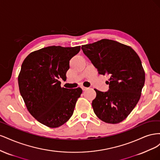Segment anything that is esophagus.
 <instances>
[{"instance_id":"1","label":"esophagus","mask_w":160,"mask_h":160,"mask_svg":"<svg viewBox=\"0 0 160 160\" xmlns=\"http://www.w3.org/2000/svg\"><path fill=\"white\" fill-rule=\"evenodd\" d=\"M81 88H82V89H83V91H85V90H87V89H88V88H85V87H84V86H83V85H81Z\"/></svg>"}]
</instances>
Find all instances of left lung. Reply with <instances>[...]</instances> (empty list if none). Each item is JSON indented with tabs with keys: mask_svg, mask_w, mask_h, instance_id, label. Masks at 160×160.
<instances>
[{
	"mask_svg": "<svg viewBox=\"0 0 160 160\" xmlns=\"http://www.w3.org/2000/svg\"><path fill=\"white\" fill-rule=\"evenodd\" d=\"M81 49L99 74L110 77L107 92L95 89L96 98L92 101L94 113L105 123L122 122L142 95L145 71L139 57L131 47L107 38L82 45Z\"/></svg>",
	"mask_w": 160,
	"mask_h": 160,
	"instance_id": "1",
	"label": "left lung"
}]
</instances>
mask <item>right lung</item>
Segmentation results:
<instances>
[{
  "mask_svg": "<svg viewBox=\"0 0 160 160\" xmlns=\"http://www.w3.org/2000/svg\"><path fill=\"white\" fill-rule=\"evenodd\" d=\"M81 46H51L33 51L22 62L18 77L20 93L31 115L51 128L61 126L73 113L80 98V88H61L66 79L69 61Z\"/></svg>",
  "mask_w": 160,
  "mask_h": 160,
  "instance_id": "add662e5",
  "label": "right lung"
}]
</instances>
